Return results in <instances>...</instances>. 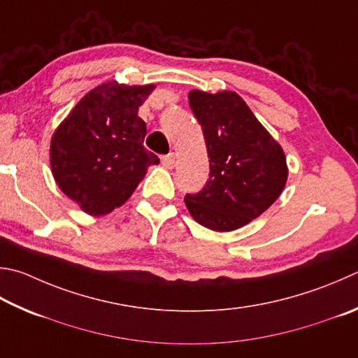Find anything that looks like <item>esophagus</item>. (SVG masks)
<instances>
[{"instance_id": "esophagus-1", "label": "esophagus", "mask_w": 358, "mask_h": 358, "mask_svg": "<svg viewBox=\"0 0 358 358\" xmlns=\"http://www.w3.org/2000/svg\"><path fill=\"white\" fill-rule=\"evenodd\" d=\"M161 162H162V166H164L166 169H172L175 166V155L173 153L166 155V157L161 158Z\"/></svg>"}]
</instances>
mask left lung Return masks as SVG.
<instances>
[{"instance_id": "8db88e82", "label": "left lung", "mask_w": 358, "mask_h": 358, "mask_svg": "<svg viewBox=\"0 0 358 358\" xmlns=\"http://www.w3.org/2000/svg\"><path fill=\"white\" fill-rule=\"evenodd\" d=\"M189 106L203 129L210 178L185 203L214 231L241 229L280 196L288 178L283 148L236 92L191 90Z\"/></svg>"}]
</instances>
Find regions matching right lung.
<instances>
[{"label":"right lung","instance_id":"right-lung-1","mask_svg":"<svg viewBox=\"0 0 358 358\" xmlns=\"http://www.w3.org/2000/svg\"><path fill=\"white\" fill-rule=\"evenodd\" d=\"M155 84L103 83L76 103L51 138L50 164L59 189L90 216H105L131 197L159 158L144 147L139 106Z\"/></svg>","mask_w":358,"mask_h":358}]
</instances>
